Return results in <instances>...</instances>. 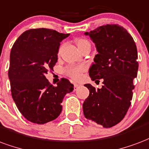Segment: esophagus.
I'll return each instance as SVG.
<instances>
[{
	"label": "esophagus",
	"mask_w": 149,
	"mask_h": 149,
	"mask_svg": "<svg viewBox=\"0 0 149 149\" xmlns=\"http://www.w3.org/2000/svg\"><path fill=\"white\" fill-rule=\"evenodd\" d=\"M79 86H80V84H74V88H75V90H77V88Z\"/></svg>",
	"instance_id": "1"
}]
</instances>
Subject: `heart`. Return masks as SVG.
<instances>
[{"label": "heart", "mask_w": 149, "mask_h": 149, "mask_svg": "<svg viewBox=\"0 0 149 149\" xmlns=\"http://www.w3.org/2000/svg\"><path fill=\"white\" fill-rule=\"evenodd\" d=\"M76 43L79 49H81L83 48L86 44H88V41L86 40L84 38H78L77 40L76 41ZM62 46L59 48L58 50V54H60ZM87 69V67L84 65H69L65 69V73L68 77L72 78L74 80H80L82 78V75L83 72Z\"/></svg>", "instance_id": "heart-1"}]
</instances>
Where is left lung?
<instances>
[{"label": "left lung", "instance_id": "left-lung-1", "mask_svg": "<svg viewBox=\"0 0 149 149\" xmlns=\"http://www.w3.org/2000/svg\"><path fill=\"white\" fill-rule=\"evenodd\" d=\"M88 35L95 44L98 54L89 69L92 80H103L101 88L89 84V96L83 103L86 118L104 128L122 121L130 107L134 89L133 79L138 70L136 44L126 30L118 24L97 27Z\"/></svg>", "mask_w": 149, "mask_h": 149}]
</instances>
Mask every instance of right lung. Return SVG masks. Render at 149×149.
Instances as JSON below:
<instances>
[{
  "mask_svg": "<svg viewBox=\"0 0 149 149\" xmlns=\"http://www.w3.org/2000/svg\"><path fill=\"white\" fill-rule=\"evenodd\" d=\"M69 34L47 28L30 29L19 37L10 53L8 78L12 96L23 116L36 124L57 118L64 97L73 84L61 78L54 87L46 76L58 61L60 42Z\"/></svg>",
  "mask_w": 149,
  "mask_h": 149,
  "instance_id": "right-lung-1",
  "label": "right lung"
}]
</instances>
